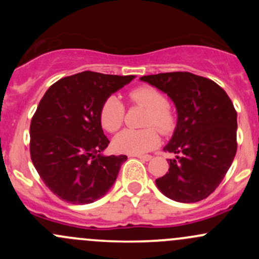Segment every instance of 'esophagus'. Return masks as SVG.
I'll return each mask as SVG.
<instances>
[{"label":"esophagus","instance_id":"esophagus-1","mask_svg":"<svg viewBox=\"0 0 259 259\" xmlns=\"http://www.w3.org/2000/svg\"><path fill=\"white\" fill-rule=\"evenodd\" d=\"M135 156V158H139L142 159V160H145V161H149L151 159V155H133Z\"/></svg>","mask_w":259,"mask_h":259}]
</instances>
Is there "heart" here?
Segmentation results:
<instances>
[{"mask_svg":"<svg viewBox=\"0 0 259 259\" xmlns=\"http://www.w3.org/2000/svg\"><path fill=\"white\" fill-rule=\"evenodd\" d=\"M129 99L132 103L138 104L146 109L144 125L140 130L125 129L114 138V149L119 153L142 155L153 150L159 145V130L168 134L176 126V116L169 108L166 99L158 89L151 86H142L130 91ZM125 106L117 96L111 95L105 99L100 109L101 126L109 133H115L124 122ZM154 124L156 127H151Z\"/></svg>","mask_w":259,"mask_h":259,"instance_id":"heart-1","label":"heart"}]
</instances>
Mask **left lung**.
<instances>
[{
    "label": "left lung",
    "instance_id": "left-lung-1",
    "mask_svg": "<svg viewBox=\"0 0 259 259\" xmlns=\"http://www.w3.org/2000/svg\"><path fill=\"white\" fill-rule=\"evenodd\" d=\"M140 80L165 93L177 108L176 130L164 150L169 171L155 180L165 197L195 203L221 184L237 153V111L226 91L190 72L148 75Z\"/></svg>",
    "mask_w": 259,
    "mask_h": 259
}]
</instances>
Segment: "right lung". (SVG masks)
Returning <instances> with one entry per match:
<instances>
[{"instance_id":"right-lung-1","label":"right lung","mask_w":259,"mask_h":259,"mask_svg":"<svg viewBox=\"0 0 259 259\" xmlns=\"http://www.w3.org/2000/svg\"><path fill=\"white\" fill-rule=\"evenodd\" d=\"M135 76L83 71L62 77L41 99L30 125V154L38 176L60 199L89 204L103 198L126 155L105 156L100 122L106 98Z\"/></svg>"}]
</instances>
